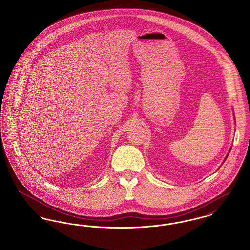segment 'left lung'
Instances as JSON below:
<instances>
[{
	"instance_id": "left-lung-1",
	"label": "left lung",
	"mask_w": 250,
	"mask_h": 250,
	"mask_svg": "<svg viewBox=\"0 0 250 250\" xmlns=\"http://www.w3.org/2000/svg\"><path fill=\"white\" fill-rule=\"evenodd\" d=\"M228 155H229V154H228V155H227V156H228ZM227 156H226V158H227Z\"/></svg>"
}]
</instances>
